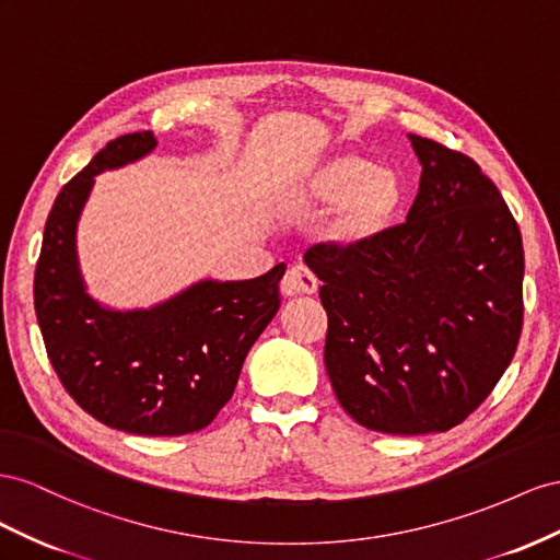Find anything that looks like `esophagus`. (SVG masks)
I'll use <instances>...</instances> for the list:
<instances>
[{"label": "esophagus", "instance_id": "esophagus-1", "mask_svg": "<svg viewBox=\"0 0 560 560\" xmlns=\"http://www.w3.org/2000/svg\"><path fill=\"white\" fill-rule=\"evenodd\" d=\"M318 289V281L305 265H293L281 279V291L285 295H312Z\"/></svg>", "mask_w": 560, "mask_h": 560}]
</instances>
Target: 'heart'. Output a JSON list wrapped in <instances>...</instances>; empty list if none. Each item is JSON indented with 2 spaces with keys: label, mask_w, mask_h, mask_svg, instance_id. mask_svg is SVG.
Returning <instances> with one entry per match:
<instances>
[{
  "label": "heart",
  "mask_w": 560,
  "mask_h": 560,
  "mask_svg": "<svg viewBox=\"0 0 560 560\" xmlns=\"http://www.w3.org/2000/svg\"><path fill=\"white\" fill-rule=\"evenodd\" d=\"M408 197L406 175L377 166L359 152L330 154L298 173L277 191V206L289 218L330 213L322 238L340 250H359L385 236Z\"/></svg>",
  "instance_id": "1"
}]
</instances>
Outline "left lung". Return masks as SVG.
<instances>
[{
    "label": "left lung",
    "instance_id": "obj_1",
    "mask_svg": "<svg viewBox=\"0 0 560 560\" xmlns=\"http://www.w3.org/2000/svg\"><path fill=\"white\" fill-rule=\"evenodd\" d=\"M422 164L404 225L305 262L328 314L324 361L340 406L382 434L465 422L498 385L523 326V242L474 159L408 136Z\"/></svg>",
    "mask_w": 560,
    "mask_h": 560
}]
</instances>
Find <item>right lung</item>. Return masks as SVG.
I'll return each instance as SVG.
<instances>
[{
	"label": "right lung",
	"mask_w": 560,
	"mask_h": 560,
	"mask_svg": "<svg viewBox=\"0 0 560 560\" xmlns=\"http://www.w3.org/2000/svg\"><path fill=\"white\" fill-rule=\"evenodd\" d=\"M156 148L152 131L119 136L60 189L44 228L35 312L62 387L95 420L138 436H180L213 422L253 342L279 312L285 265L246 281L203 279L148 310L91 298L77 225L95 175Z\"/></svg>",
	"instance_id": "obj_1"
}]
</instances>
